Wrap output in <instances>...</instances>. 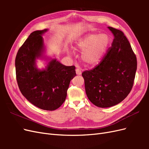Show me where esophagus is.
<instances>
[{"label": "esophagus", "mask_w": 149, "mask_h": 149, "mask_svg": "<svg viewBox=\"0 0 149 149\" xmlns=\"http://www.w3.org/2000/svg\"><path fill=\"white\" fill-rule=\"evenodd\" d=\"M76 74H78V75L81 74V70L79 68H77L76 70Z\"/></svg>", "instance_id": "esophagus-1"}]
</instances>
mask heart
<instances>
[{"label": "heart", "instance_id": "obj_1", "mask_svg": "<svg viewBox=\"0 0 149 149\" xmlns=\"http://www.w3.org/2000/svg\"><path fill=\"white\" fill-rule=\"evenodd\" d=\"M109 42V37L106 34L90 33L79 39L74 48L78 51H83L81 58L84 63L94 66L101 60Z\"/></svg>", "mask_w": 149, "mask_h": 149}]
</instances>
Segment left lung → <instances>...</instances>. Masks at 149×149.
Segmentation results:
<instances>
[{
    "label": "left lung",
    "mask_w": 149,
    "mask_h": 149,
    "mask_svg": "<svg viewBox=\"0 0 149 149\" xmlns=\"http://www.w3.org/2000/svg\"><path fill=\"white\" fill-rule=\"evenodd\" d=\"M107 28L114 35L111 47L100 64L82 73L88 99L102 108L114 106L127 96L137 70L136 56L124 33Z\"/></svg>",
    "instance_id": "8db88e82"
}]
</instances>
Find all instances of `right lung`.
<instances>
[{"label":"right lung","mask_w":149,"mask_h":149,"mask_svg":"<svg viewBox=\"0 0 149 149\" xmlns=\"http://www.w3.org/2000/svg\"><path fill=\"white\" fill-rule=\"evenodd\" d=\"M48 30H37L29 35L17 52L15 70L18 86L26 100L40 109L54 111L65 102L70 81L76 74L74 66H65L45 55L42 35ZM38 59L47 61L45 69L37 68Z\"/></svg>","instance_id":"add662e5"}]
</instances>
